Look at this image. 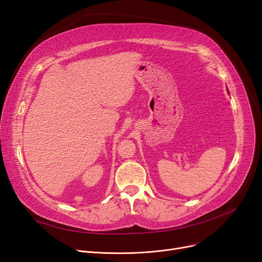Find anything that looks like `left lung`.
I'll use <instances>...</instances> for the list:
<instances>
[{"label":"left lung","mask_w":262,"mask_h":262,"mask_svg":"<svg viewBox=\"0 0 262 262\" xmlns=\"http://www.w3.org/2000/svg\"><path fill=\"white\" fill-rule=\"evenodd\" d=\"M228 93H229V92H228Z\"/></svg>","instance_id":"obj_1"}]
</instances>
